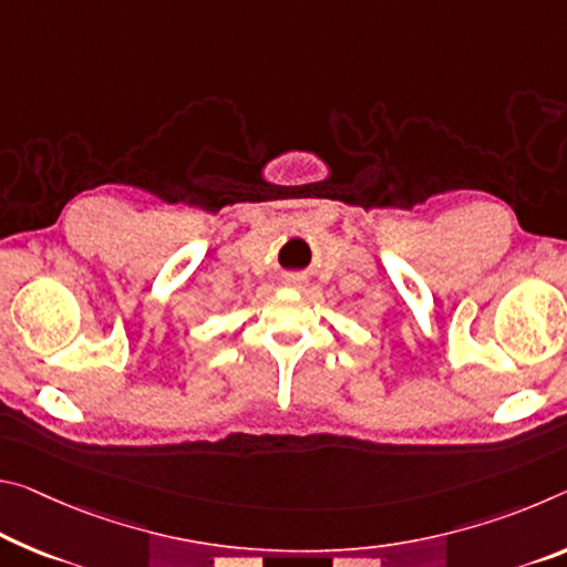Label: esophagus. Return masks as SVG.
<instances>
[{"mask_svg":"<svg viewBox=\"0 0 567 567\" xmlns=\"http://www.w3.org/2000/svg\"><path fill=\"white\" fill-rule=\"evenodd\" d=\"M285 285L302 287V285H305V277H302V275H287V277H285Z\"/></svg>","mask_w":567,"mask_h":567,"instance_id":"obj_1","label":"esophagus"}]
</instances>
